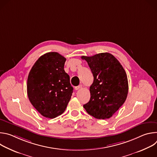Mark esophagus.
Instances as JSON below:
<instances>
[{"mask_svg":"<svg viewBox=\"0 0 157 157\" xmlns=\"http://www.w3.org/2000/svg\"><path fill=\"white\" fill-rule=\"evenodd\" d=\"M81 87H82V85L80 84V85L78 86H76V87H75V89H76V90H78V89H81Z\"/></svg>","mask_w":157,"mask_h":157,"instance_id":"obj_1","label":"esophagus"}]
</instances>
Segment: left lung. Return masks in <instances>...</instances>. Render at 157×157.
I'll use <instances>...</instances> for the list:
<instances>
[{"mask_svg":"<svg viewBox=\"0 0 157 157\" xmlns=\"http://www.w3.org/2000/svg\"><path fill=\"white\" fill-rule=\"evenodd\" d=\"M85 59L94 76L91 98L83 105L87 113L98 119L113 116L126 100L128 85L127 74L120 62L110 53H101Z\"/></svg>","mask_w":157,"mask_h":157,"instance_id":"left-lung-1","label":"left lung"}]
</instances>
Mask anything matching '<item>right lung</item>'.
<instances>
[{
  "mask_svg": "<svg viewBox=\"0 0 157 157\" xmlns=\"http://www.w3.org/2000/svg\"><path fill=\"white\" fill-rule=\"evenodd\" d=\"M66 59L57 52L44 54L35 63L28 76L29 99L47 118L62 114L72 96L70 76L64 70Z\"/></svg>",
  "mask_w": 157,
  "mask_h": 157,
  "instance_id": "obj_1",
  "label": "right lung"
}]
</instances>
